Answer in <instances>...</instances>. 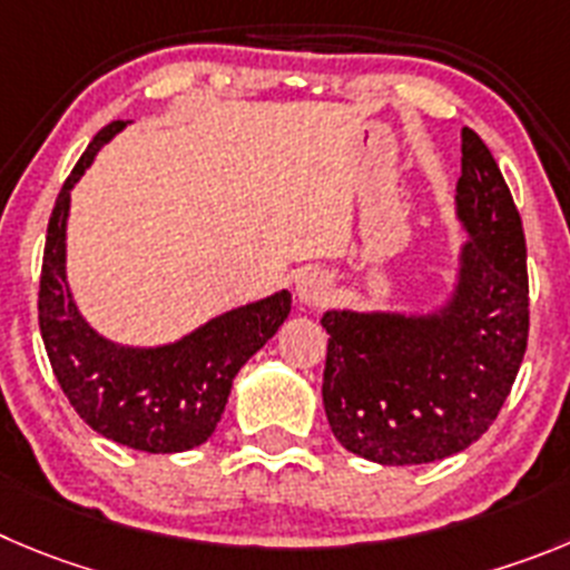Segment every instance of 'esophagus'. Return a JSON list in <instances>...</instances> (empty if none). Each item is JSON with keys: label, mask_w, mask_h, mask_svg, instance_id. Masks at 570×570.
<instances>
[{"label": "esophagus", "mask_w": 570, "mask_h": 570, "mask_svg": "<svg viewBox=\"0 0 570 570\" xmlns=\"http://www.w3.org/2000/svg\"><path fill=\"white\" fill-rule=\"evenodd\" d=\"M297 301L306 303V306H323V303L332 297V278L321 269H312V273H303L297 278Z\"/></svg>", "instance_id": "34e87169"}]
</instances>
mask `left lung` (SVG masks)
Wrapping results in <instances>:
<instances>
[{"label":"left lung","instance_id":"1","mask_svg":"<svg viewBox=\"0 0 570 570\" xmlns=\"http://www.w3.org/2000/svg\"><path fill=\"white\" fill-rule=\"evenodd\" d=\"M459 216L470 233L459 292L441 315L326 312L323 405L334 439L385 466L430 464L475 444L501 413L529 345L523 222L472 129L461 135Z\"/></svg>","mask_w":570,"mask_h":570}]
</instances>
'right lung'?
Segmentation results:
<instances>
[{
	"label": "right lung",
	"mask_w": 570,
	"mask_h": 570,
	"mask_svg": "<svg viewBox=\"0 0 570 570\" xmlns=\"http://www.w3.org/2000/svg\"><path fill=\"white\" fill-rule=\"evenodd\" d=\"M124 126L115 120L95 135L58 194L41 261L39 328L63 396L95 433L146 453H185L210 439L238 368L278 332L292 295L247 303L159 348H120L83 323L63 275L69 190Z\"/></svg>",
	"instance_id": "add662e5"
}]
</instances>
